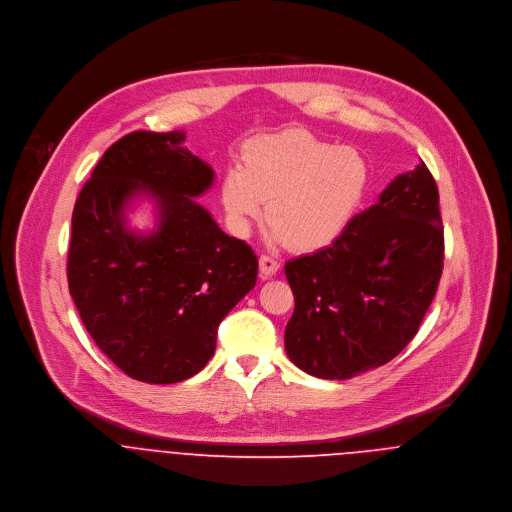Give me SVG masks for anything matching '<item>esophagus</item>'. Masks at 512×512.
I'll list each match as a JSON object with an SVG mask.
<instances>
[{
  "label": "esophagus",
  "mask_w": 512,
  "mask_h": 512,
  "mask_svg": "<svg viewBox=\"0 0 512 512\" xmlns=\"http://www.w3.org/2000/svg\"><path fill=\"white\" fill-rule=\"evenodd\" d=\"M278 270H280V262H278V260H274L272 256H266V254L260 256V274H262L264 278L276 276Z\"/></svg>",
  "instance_id": "1"
}]
</instances>
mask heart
<instances>
[{
	"mask_svg": "<svg viewBox=\"0 0 512 512\" xmlns=\"http://www.w3.org/2000/svg\"><path fill=\"white\" fill-rule=\"evenodd\" d=\"M368 177V163L355 147L290 130L246 144L242 167L226 171L220 193L236 230H246L266 203L276 240L295 250H317L349 226L365 199Z\"/></svg>",
	"mask_w": 512,
	"mask_h": 512,
	"instance_id": "obj_1",
	"label": "heart"
}]
</instances>
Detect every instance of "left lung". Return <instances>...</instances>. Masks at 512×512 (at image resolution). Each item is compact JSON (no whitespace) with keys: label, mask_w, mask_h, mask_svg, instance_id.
I'll return each instance as SVG.
<instances>
[{"label":"left lung","mask_w":512,"mask_h":512,"mask_svg":"<svg viewBox=\"0 0 512 512\" xmlns=\"http://www.w3.org/2000/svg\"><path fill=\"white\" fill-rule=\"evenodd\" d=\"M441 270L438 185L422 161L331 246L286 264L295 299L284 335L290 361L327 380L386 365L418 333Z\"/></svg>","instance_id":"1"}]
</instances>
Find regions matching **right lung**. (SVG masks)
<instances>
[{"label":"right lung","mask_w":512,"mask_h":512,"mask_svg":"<svg viewBox=\"0 0 512 512\" xmlns=\"http://www.w3.org/2000/svg\"><path fill=\"white\" fill-rule=\"evenodd\" d=\"M185 132H132L106 149L73 211L69 290L98 349L149 384L191 378L211 361L226 313L256 286L258 258L195 197L215 181ZM149 196L158 226H127Z\"/></svg>","instance_id":"add662e5"}]
</instances>
